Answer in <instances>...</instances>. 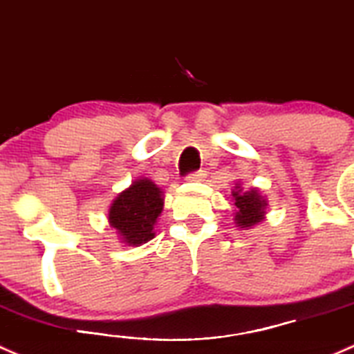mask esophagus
Returning a JSON list of instances; mask_svg holds the SVG:
<instances>
[{"label": "esophagus", "instance_id": "esophagus-1", "mask_svg": "<svg viewBox=\"0 0 354 354\" xmlns=\"http://www.w3.org/2000/svg\"><path fill=\"white\" fill-rule=\"evenodd\" d=\"M205 171H202V169H198V171H193V173H189L188 176H187V180L188 181H202L203 178H205Z\"/></svg>", "mask_w": 354, "mask_h": 354}]
</instances>
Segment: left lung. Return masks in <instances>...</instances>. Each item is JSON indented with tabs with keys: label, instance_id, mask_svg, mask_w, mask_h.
<instances>
[{
	"label": "left lung",
	"instance_id": "1",
	"mask_svg": "<svg viewBox=\"0 0 354 354\" xmlns=\"http://www.w3.org/2000/svg\"><path fill=\"white\" fill-rule=\"evenodd\" d=\"M234 205H236V214H234V221L237 227L241 229H251L258 222L265 218L266 214V200L259 195L258 189H249L243 192V188L237 185L232 192Z\"/></svg>",
	"mask_w": 354,
	"mask_h": 354
}]
</instances>
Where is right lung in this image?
Masks as SVG:
<instances>
[{
  "label": "right lung",
  "instance_id": "obj_1",
  "mask_svg": "<svg viewBox=\"0 0 354 354\" xmlns=\"http://www.w3.org/2000/svg\"><path fill=\"white\" fill-rule=\"evenodd\" d=\"M165 207L161 188L147 178L133 181L111 203L110 225L117 230L122 243L140 245L154 237V224Z\"/></svg>",
  "mask_w": 354,
  "mask_h": 354
}]
</instances>
